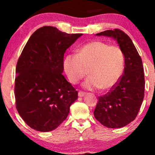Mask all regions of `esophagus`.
Masks as SVG:
<instances>
[{
    "instance_id": "34e87169",
    "label": "esophagus",
    "mask_w": 155,
    "mask_h": 155,
    "mask_svg": "<svg viewBox=\"0 0 155 155\" xmlns=\"http://www.w3.org/2000/svg\"><path fill=\"white\" fill-rule=\"evenodd\" d=\"M86 95V93L84 92H81V91H79V93H78V95H79V97H83V96H84Z\"/></svg>"
}]
</instances>
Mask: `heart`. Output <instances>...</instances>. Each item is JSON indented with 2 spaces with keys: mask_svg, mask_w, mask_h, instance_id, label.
Listing matches in <instances>:
<instances>
[{
  "mask_svg": "<svg viewBox=\"0 0 155 155\" xmlns=\"http://www.w3.org/2000/svg\"><path fill=\"white\" fill-rule=\"evenodd\" d=\"M63 67L72 84L77 83L84 75V68H88L89 76L82 83L83 87L107 90L118 82L123 74L124 55L117 46L95 41L79 48L77 54H67Z\"/></svg>",
  "mask_w": 155,
  "mask_h": 155,
  "instance_id": "b5f03b06",
  "label": "heart"
}]
</instances>
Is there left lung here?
Returning a JSON list of instances; mask_svg holds the SVG:
<instances>
[{"label":"left lung","mask_w":155,"mask_h":155,"mask_svg":"<svg viewBox=\"0 0 155 155\" xmlns=\"http://www.w3.org/2000/svg\"><path fill=\"white\" fill-rule=\"evenodd\" d=\"M112 38L124 55L123 75L110 92L100 96L94 116L108 128H120L136 119L144 97L145 80L142 60L132 40L119 29L95 34Z\"/></svg>","instance_id":"obj_1"}]
</instances>
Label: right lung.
I'll return each mask as SVG.
<instances>
[{
    "instance_id": "obj_1",
    "label": "right lung",
    "mask_w": 155,
    "mask_h": 155,
    "mask_svg": "<svg viewBox=\"0 0 155 155\" xmlns=\"http://www.w3.org/2000/svg\"><path fill=\"white\" fill-rule=\"evenodd\" d=\"M82 34H68L44 26L32 34L16 68L15 95L19 114L40 132L56 129L78 98L63 75L64 54Z\"/></svg>"
}]
</instances>
